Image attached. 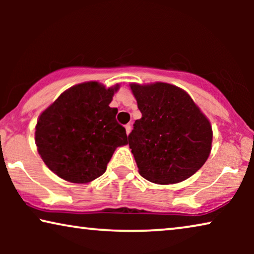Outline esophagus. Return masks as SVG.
<instances>
[{
    "label": "esophagus",
    "mask_w": 254,
    "mask_h": 254,
    "mask_svg": "<svg viewBox=\"0 0 254 254\" xmlns=\"http://www.w3.org/2000/svg\"><path fill=\"white\" fill-rule=\"evenodd\" d=\"M125 128H126V133H127V135L130 133V130H131V126H130V124H127L126 126H125Z\"/></svg>",
    "instance_id": "esophagus-1"
}]
</instances>
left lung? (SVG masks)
Instances as JSON below:
<instances>
[{
  "instance_id": "obj_1",
  "label": "left lung",
  "mask_w": 254,
  "mask_h": 254,
  "mask_svg": "<svg viewBox=\"0 0 254 254\" xmlns=\"http://www.w3.org/2000/svg\"><path fill=\"white\" fill-rule=\"evenodd\" d=\"M142 118L128 135L138 172L151 183L177 184L207 161L213 131L192 98L168 83L130 84Z\"/></svg>"
}]
</instances>
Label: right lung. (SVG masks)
<instances>
[{"label":"right lung","mask_w":254,"mask_h":254,"mask_svg":"<svg viewBox=\"0 0 254 254\" xmlns=\"http://www.w3.org/2000/svg\"><path fill=\"white\" fill-rule=\"evenodd\" d=\"M97 82L64 91L40 114L36 126L38 152L51 171L70 183L85 184L106 171L117 147L127 144L118 110L110 107L114 91Z\"/></svg>","instance_id":"obj_1"}]
</instances>
